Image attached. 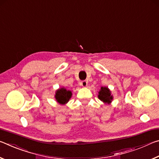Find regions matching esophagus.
Instances as JSON below:
<instances>
[{
	"mask_svg": "<svg viewBox=\"0 0 159 159\" xmlns=\"http://www.w3.org/2000/svg\"><path fill=\"white\" fill-rule=\"evenodd\" d=\"M80 85H81L83 87H86L88 85V81L87 80H83V81H81V83H80Z\"/></svg>",
	"mask_w": 159,
	"mask_h": 159,
	"instance_id": "esophagus-1",
	"label": "esophagus"
}]
</instances>
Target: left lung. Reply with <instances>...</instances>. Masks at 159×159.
I'll return each mask as SVG.
<instances>
[{"instance_id": "1", "label": "left lung", "mask_w": 159, "mask_h": 159, "mask_svg": "<svg viewBox=\"0 0 159 159\" xmlns=\"http://www.w3.org/2000/svg\"><path fill=\"white\" fill-rule=\"evenodd\" d=\"M98 98L105 104H110L113 99V96L111 95V91L107 87H101L99 91Z\"/></svg>"}]
</instances>
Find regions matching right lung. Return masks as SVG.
Returning <instances> with one entry per match:
<instances>
[{"label": "right lung", "mask_w": 159, "mask_h": 159, "mask_svg": "<svg viewBox=\"0 0 159 159\" xmlns=\"http://www.w3.org/2000/svg\"><path fill=\"white\" fill-rule=\"evenodd\" d=\"M71 91L67 90L64 88H61L56 91L55 98L58 103L60 104H65L71 98Z\"/></svg>", "instance_id": "add662e5"}]
</instances>
